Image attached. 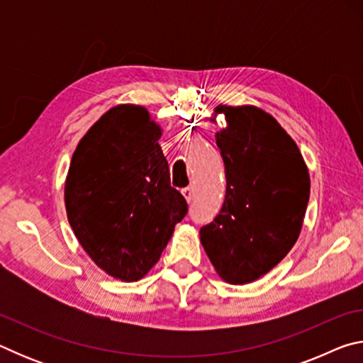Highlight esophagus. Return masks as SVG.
I'll return each instance as SVG.
<instances>
[{
    "instance_id": "1",
    "label": "esophagus",
    "mask_w": 363,
    "mask_h": 363,
    "mask_svg": "<svg viewBox=\"0 0 363 363\" xmlns=\"http://www.w3.org/2000/svg\"><path fill=\"white\" fill-rule=\"evenodd\" d=\"M182 195H184V199H186L187 201H190L192 200V196H194V190H192V187H184L182 190Z\"/></svg>"
}]
</instances>
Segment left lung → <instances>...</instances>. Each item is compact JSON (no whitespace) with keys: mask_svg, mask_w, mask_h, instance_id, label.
Masks as SVG:
<instances>
[{"mask_svg":"<svg viewBox=\"0 0 363 363\" xmlns=\"http://www.w3.org/2000/svg\"><path fill=\"white\" fill-rule=\"evenodd\" d=\"M227 128L216 134L225 167V200L200 240L230 284H250L284 259L303 225L311 181L303 155L261 108L219 106Z\"/></svg>","mask_w":363,"mask_h":363,"instance_id":"obj_1","label":"left lung"}]
</instances>
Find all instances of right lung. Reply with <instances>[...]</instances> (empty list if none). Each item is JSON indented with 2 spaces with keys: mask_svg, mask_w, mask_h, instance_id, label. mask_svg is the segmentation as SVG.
Returning a JSON list of instances; mask_svg holds the SVG:
<instances>
[{
  "mask_svg": "<svg viewBox=\"0 0 363 363\" xmlns=\"http://www.w3.org/2000/svg\"><path fill=\"white\" fill-rule=\"evenodd\" d=\"M140 106H118L79 140L65 181L67 218L97 266L134 281L162 256L187 201L171 187L158 139Z\"/></svg>",
  "mask_w": 363,
  "mask_h": 363,
  "instance_id": "obj_1",
  "label": "right lung"
}]
</instances>
